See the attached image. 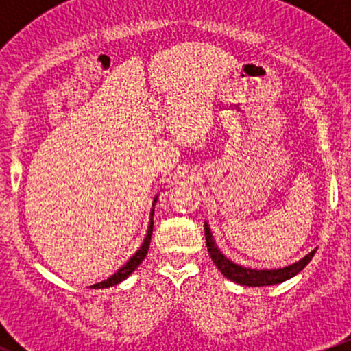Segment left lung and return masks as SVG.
Listing matches in <instances>:
<instances>
[{"instance_id": "8db88e82", "label": "left lung", "mask_w": 351, "mask_h": 351, "mask_svg": "<svg viewBox=\"0 0 351 351\" xmlns=\"http://www.w3.org/2000/svg\"><path fill=\"white\" fill-rule=\"evenodd\" d=\"M204 236H206V245H208V252L211 256L213 263L217 269H219L221 274L224 277H228L229 280L236 282V284L241 285H249V287H263V285H274V284H280V282L291 279V277L297 276L302 269L307 265L310 261H312L313 254H315L317 249H313L312 252L307 254L304 259H300L299 263L287 265L284 269H271V271H257V269H245L243 265H237L229 261L224 254H221L219 249L213 239L211 231H209L208 224L204 223Z\"/></svg>"}]
</instances>
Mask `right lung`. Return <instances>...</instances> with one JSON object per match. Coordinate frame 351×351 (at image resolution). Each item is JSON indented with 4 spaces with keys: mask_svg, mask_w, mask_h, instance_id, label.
I'll return each mask as SVG.
<instances>
[{
    "mask_svg": "<svg viewBox=\"0 0 351 351\" xmlns=\"http://www.w3.org/2000/svg\"><path fill=\"white\" fill-rule=\"evenodd\" d=\"M152 216H153V211H152ZM152 232H153V219L150 221V226H148L147 237H145V241H143L142 247H140L138 251H136V252L134 254V257H132V259L128 261V263L125 264L122 269H119V271H117V272L114 274V276L108 277L107 280L99 282V284H95L94 287H99V289H104V287H112V285H117V284H119V282H122L123 279H127V277L130 276V274L134 272L136 267H138L140 263H142V261L145 259V256H147V252H148V245H150V239H152Z\"/></svg>",
    "mask_w": 351,
    "mask_h": 351,
    "instance_id": "obj_1",
    "label": "right lung"
}]
</instances>
